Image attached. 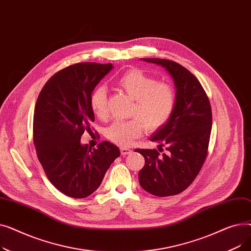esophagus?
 Instances as JSON below:
<instances>
[{
  "instance_id": "1",
  "label": "esophagus",
  "mask_w": 251,
  "mask_h": 251,
  "mask_svg": "<svg viewBox=\"0 0 251 251\" xmlns=\"http://www.w3.org/2000/svg\"><path fill=\"white\" fill-rule=\"evenodd\" d=\"M120 151H121V154H122V155H126V154H128V153L132 152V150L127 149V148H121V149H120Z\"/></svg>"
}]
</instances>
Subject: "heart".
I'll return each instance as SVG.
<instances>
[{"instance_id":"b5f03b06","label":"heart","mask_w":251,"mask_h":251,"mask_svg":"<svg viewBox=\"0 0 251 251\" xmlns=\"http://www.w3.org/2000/svg\"><path fill=\"white\" fill-rule=\"evenodd\" d=\"M117 85L133 100L130 116L134 117L126 121H115L105 129V137L117 146L129 147L143 134L146 127L149 131L160 129L172 116L176 95L170 84L157 82L155 77L142 70L131 69L119 77ZM89 105L98 118L108 116V94L103 85L92 89Z\"/></svg>"}]
</instances>
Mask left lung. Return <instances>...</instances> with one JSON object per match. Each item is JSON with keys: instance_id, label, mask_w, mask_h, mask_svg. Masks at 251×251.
I'll list each match as a JSON object with an SVG mask.
<instances>
[{"instance_id": "8db88e82", "label": "left lung", "mask_w": 251, "mask_h": 251, "mask_svg": "<svg viewBox=\"0 0 251 251\" xmlns=\"http://www.w3.org/2000/svg\"><path fill=\"white\" fill-rule=\"evenodd\" d=\"M143 60L165 67L177 91L172 116L151 138L161 143L159 151L135 150L146 160L138 173L139 184L155 196L176 195L190 185L204 164L212 131V108L199 79L189 70L171 60ZM164 146L166 152L161 154Z\"/></svg>"}]
</instances>
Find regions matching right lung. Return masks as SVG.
<instances>
[{
  "label": "right lung",
  "mask_w": 251,
  "mask_h": 251,
  "mask_svg": "<svg viewBox=\"0 0 251 251\" xmlns=\"http://www.w3.org/2000/svg\"><path fill=\"white\" fill-rule=\"evenodd\" d=\"M112 68V64L94 62L70 65L49 79L35 103L33 142L38 161L52 185L73 199L94 193L120 155L109 141L97 149L80 143L95 121L91 91Z\"/></svg>",
  "instance_id": "1"
}]
</instances>
